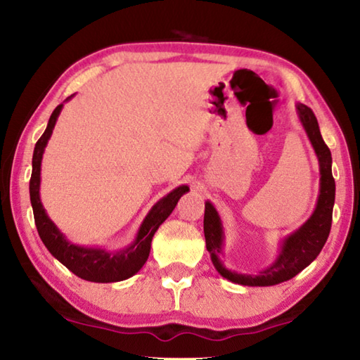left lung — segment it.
Segmentation results:
<instances>
[{"label": "left lung", "mask_w": 360, "mask_h": 360, "mask_svg": "<svg viewBox=\"0 0 360 360\" xmlns=\"http://www.w3.org/2000/svg\"><path fill=\"white\" fill-rule=\"evenodd\" d=\"M297 110L302 123V128H304L309 140H311L316 158H319L320 162V195L311 218L298 231H295L293 234L284 238L279 256L270 266H266L265 270L259 271L257 274H242L228 270L221 264L220 257H218L221 255L224 238L221 220L212 204L206 201V209H204V237H206V248L210 252V259H212L217 271L223 278H226L236 284L265 287L276 285L279 283H284V281L292 279L300 271L304 270L309 264L314 262L328 240L330 223H333V207L335 200L333 158H330L329 148L321 137L319 122H316V117L314 115L312 109L307 108L306 104L298 103Z\"/></svg>", "instance_id": "1"}]
</instances>
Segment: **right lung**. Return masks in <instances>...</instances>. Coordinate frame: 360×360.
Wrapping results in <instances>:
<instances>
[{
	"instance_id": "right-lung-1",
	"label": "right lung",
	"mask_w": 360,
	"mask_h": 360,
	"mask_svg": "<svg viewBox=\"0 0 360 360\" xmlns=\"http://www.w3.org/2000/svg\"><path fill=\"white\" fill-rule=\"evenodd\" d=\"M72 98V96H70ZM67 98V100H70ZM62 105L53 110L51 117L45 132L37 140L32 154V174L30 181V195L34 210V220L37 226L41 242L48 248V251L63 264L67 269L75 273L81 279L91 281V283H118V281L128 279L134 276L145 265L148 256H150L151 240L154 232L164 223L168 215L178 204L179 198L186 192H188L187 186H179L173 192L168 193L164 198L159 200L151 207L150 212L145 217L143 223L140 224L136 240L128 248L120 250L117 252H109L101 248H84L72 242H68L65 236L58 229V226L49 220L44 206L40 201V165L44 158L45 146L51 137L56 120H58Z\"/></svg>"
}]
</instances>
